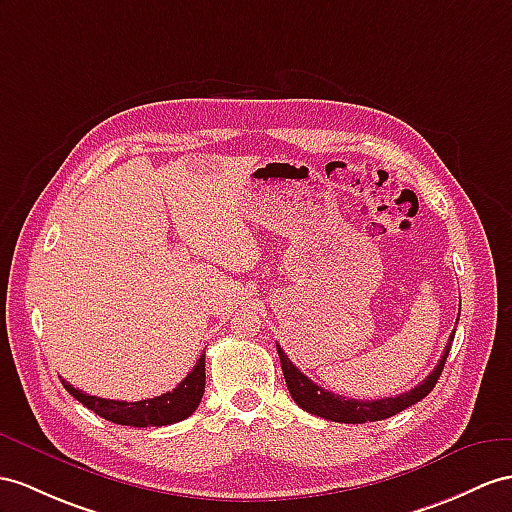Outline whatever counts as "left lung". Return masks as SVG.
Wrapping results in <instances>:
<instances>
[{
    "mask_svg": "<svg viewBox=\"0 0 512 512\" xmlns=\"http://www.w3.org/2000/svg\"><path fill=\"white\" fill-rule=\"evenodd\" d=\"M458 323V321H456ZM456 332V330H454ZM454 332L450 334V343L445 345V352L439 360V365L432 369L430 376L419 382L415 389H410L402 395L395 397H386V400H350V397L343 395H334L326 389H321L313 380H308L302 371H299L289 356L284 354L282 347L276 343V350L280 356V365H282V373L286 386H289V393L295 400V404L299 408H304L306 413L323 417L328 421H339V423H367V421H380V419H389L397 413H402L404 408L417 404L419 400H423L432 389L436 380H439L441 371L445 367L447 354H450V345L454 341Z\"/></svg>",
    "mask_w": 512,
    "mask_h": 512,
    "instance_id": "8db88e82",
    "label": "left lung"
}]
</instances>
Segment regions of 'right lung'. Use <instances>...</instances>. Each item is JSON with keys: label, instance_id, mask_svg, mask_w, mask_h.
Listing matches in <instances>:
<instances>
[{"label": "right lung", "instance_id": "1", "mask_svg": "<svg viewBox=\"0 0 512 512\" xmlns=\"http://www.w3.org/2000/svg\"><path fill=\"white\" fill-rule=\"evenodd\" d=\"M65 389L76 397L80 404H84L95 415L104 417L112 423H121V426L132 428H160L169 426V423L182 421L195 413V408L202 402L204 386H206V354L199 356L195 367L189 371L176 389L169 393H162L152 400L141 402H117V400H104V397H95L84 393L76 386L62 380Z\"/></svg>", "mask_w": 512, "mask_h": 512}]
</instances>
